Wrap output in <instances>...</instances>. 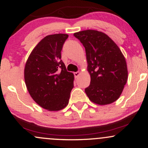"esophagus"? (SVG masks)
<instances>
[{"label": "esophagus", "instance_id": "1", "mask_svg": "<svg viewBox=\"0 0 148 148\" xmlns=\"http://www.w3.org/2000/svg\"><path fill=\"white\" fill-rule=\"evenodd\" d=\"M73 74H74V76H75V77L77 78V77H78V76L79 75H80V72H79V71H77V72H75Z\"/></svg>", "mask_w": 148, "mask_h": 148}]
</instances>
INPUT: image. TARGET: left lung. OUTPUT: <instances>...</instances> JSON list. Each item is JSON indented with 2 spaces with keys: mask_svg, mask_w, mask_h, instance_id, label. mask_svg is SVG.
<instances>
[{
  "mask_svg": "<svg viewBox=\"0 0 148 148\" xmlns=\"http://www.w3.org/2000/svg\"><path fill=\"white\" fill-rule=\"evenodd\" d=\"M73 36L84 46L90 84L85 89L95 104L106 105L120 97L128 77L125 58L118 46L106 34L85 30Z\"/></svg>",
  "mask_w": 148,
  "mask_h": 148,
  "instance_id": "obj_1",
  "label": "left lung"
}]
</instances>
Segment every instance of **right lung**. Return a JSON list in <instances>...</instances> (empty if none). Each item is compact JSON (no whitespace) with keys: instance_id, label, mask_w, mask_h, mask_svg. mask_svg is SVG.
Masks as SVG:
<instances>
[{"instance_id":"1","label":"right lung","mask_w":148,"mask_h":148,"mask_svg":"<svg viewBox=\"0 0 148 148\" xmlns=\"http://www.w3.org/2000/svg\"><path fill=\"white\" fill-rule=\"evenodd\" d=\"M69 36L49 35L34 48L26 62L24 78L27 90L38 105L50 111L60 110L69 104L74 75L66 71L61 50Z\"/></svg>"}]
</instances>
